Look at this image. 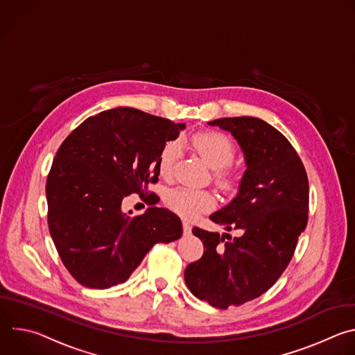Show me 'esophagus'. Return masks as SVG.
Instances as JSON below:
<instances>
[{"mask_svg": "<svg viewBox=\"0 0 355 355\" xmlns=\"http://www.w3.org/2000/svg\"><path fill=\"white\" fill-rule=\"evenodd\" d=\"M182 229H184V233H185V234H189L192 226H191V223H189L188 220H184V222H182Z\"/></svg>", "mask_w": 355, "mask_h": 355, "instance_id": "esophagus-1", "label": "esophagus"}]
</instances>
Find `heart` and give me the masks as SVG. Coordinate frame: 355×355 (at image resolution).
<instances>
[{
	"label": "heart",
	"mask_w": 355,
	"mask_h": 355,
	"mask_svg": "<svg viewBox=\"0 0 355 355\" xmlns=\"http://www.w3.org/2000/svg\"><path fill=\"white\" fill-rule=\"evenodd\" d=\"M192 144L207 163L214 170H218V180L225 185L230 184L232 177L225 168L233 162L236 153L232 139L220 132H202L192 137ZM180 155L181 144L177 140H171L163 147L159 156V170L162 175H171ZM166 204L178 215L187 219H193L200 214L211 211L216 204V199L208 191L178 187L167 192Z\"/></svg>",
	"instance_id": "1"
}]
</instances>
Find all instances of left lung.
<instances>
[{"label":"left lung","mask_w":355,"mask_h":355,"mask_svg":"<svg viewBox=\"0 0 355 355\" xmlns=\"http://www.w3.org/2000/svg\"><path fill=\"white\" fill-rule=\"evenodd\" d=\"M208 125L230 132L245 162L237 195L209 219L243 236L230 240L227 233L193 227L207 250L184 278L198 299L227 309L267 292L288 267L308 223L309 182L292 144L263 119L220 118Z\"/></svg>","instance_id":"left-lung-1"}]
</instances>
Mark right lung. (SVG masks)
Masks as SVG:
<instances>
[{
    "instance_id": "add662e5",
    "label": "right lung",
    "mask_w": 355,
    "mask_h": 355,
    "mask_svg": "<svg viewBox=\"0 0 355 355\" xmlns=\"http://www.w3.org/2000/svg\"><path fill=\"white\" fill-rule=\"evenodd\" d=\"M185 123L115 108L85 119L59 147L46 181L47 223L59 256L77 282L107 289L125 282L156 243L182 236L181 219L150 207L122 211L159 181V156ZM151 195L148 204L155 205Z\"/></svg>"
}]
</instances>
